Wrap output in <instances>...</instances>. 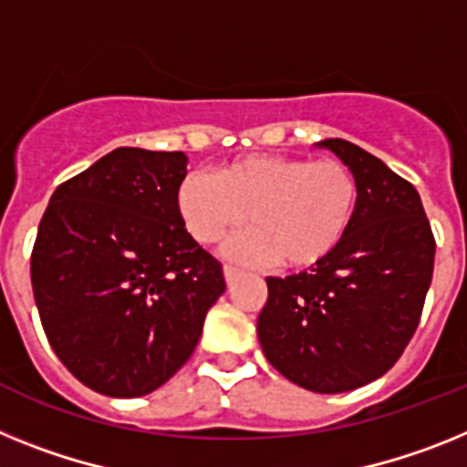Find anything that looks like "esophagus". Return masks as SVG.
Here are the masks:
<instances>
[{"instance_id":"esophagus-1","label":"esophagus","mask_w":467,"mask_h":467,"mask_svg":"<svg viewBox=\"0 0 467 467\" xmlns=\"http://www.w3.org/2000/svg\"><path fill=\"white\" fill-rule=\"evenodd\" d=\"M223 273H225V279H228V284H233L234 279L242 275V270H239V267H234V265H225V270H223Z\"/></svg>"}]
</instances>
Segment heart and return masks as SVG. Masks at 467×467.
Listing matches in <instances>:
<instances>
[{
  "instance_id": "heart-1",
  "label": "heart",
  "mask_w": 467,
  "mask_h": 467,
  "mask_svg": "<svg viewBox=\"0 0 467 467\" xmlns=\"http://www.w3.org/2000/svg\"><path fill=\"white\" fill-rule=\"evenodd\" d=\"M359 202V181L338 157L249 155L213 178L190 173L178 211L200 244H218L249 216L251 233L230 254L303 270L329 258L343 242Z\"/></svg>"
}]
</instances>
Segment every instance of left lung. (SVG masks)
Segmentation results:
<instances>
[{"mask_svg":"<svg viewBox=\"0 0 467 467\" xmlns=\"http://www.w3.org/2000/svg\"><path fill=\"white\" fill-rule=\"evenodd\" d=\"M322 145L355 169V218L329 258L265 279L258 338L284 379L334 395L380 379L402 357L432 282L435 234L409 181L343 138Z\"/></svg>","mask_w":467,"mask_h":467,"instance_id":"obj_1","label":"left lung"}]
</instances>
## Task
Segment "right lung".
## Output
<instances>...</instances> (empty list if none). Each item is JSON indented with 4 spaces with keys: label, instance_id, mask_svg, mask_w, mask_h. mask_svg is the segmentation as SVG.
Returning a JSON list of instances; mask_svg holds the SVG:
<instances>
[{
    "label": "right lung",
    "instance_id": "obj_1",
    "mask_svg": "<svg viewBox=\"0 0 467 467\" xmlns=\"http://www.w3.org/2000/svg\"><path fill=\"white\" fill-rule=\"evenodd\" d=\"M183 152L117 148L56 188L32 246L44 334L108 397L157 390L190 359L225 291L221 261L185 230Z\"/></svg>",
    "mask_w": 467,
    "mask_h": 467
}]
</instances>
